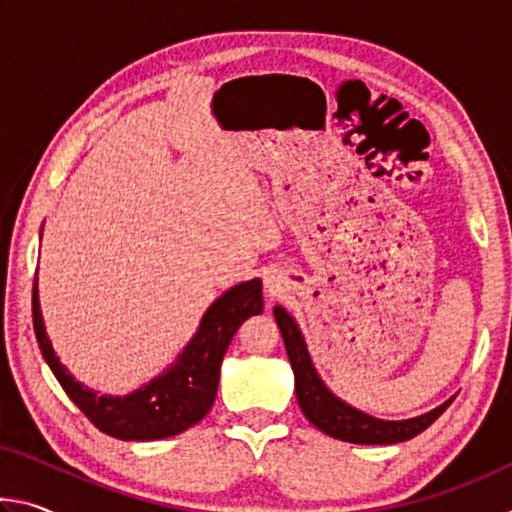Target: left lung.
<instances>
[{"mask_svg": "<svg viewBox=\"0 0 512 512\" xmlns=\"http://www.w3.org/2000/svg\"><path fill=\"white\" fill-rule=\"evenodd\" d=\"M277 325H280L284 345H287V354L296 375V397L305 418L314 424L327 436L336 440H345V443H357V445H393L404 443L418 436L429 424L436 422L440 415L454 400H447L440 404L438 409H433L418 418L411 420H379L372 415L363 413L354 406L345 404L339 400L329 388L323 384V379L318 377V372L311 363V357L307 352L305 339H302L300 329L287 311L282 307L273 309Z\"/></svg>", "mask_w": 512, "mask_h": 512, "instance_id": "8db88e82", "label": "left lung"}]
</instances>
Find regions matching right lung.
Segmentation results:
<instances>
[{
  "instance_id": "1",
  "label": "right lung",
  "mask_w": 512,
  "mask_h": 512,
  "mask_svg": "<svg viewBox=\"0 0 512 512\" xmlns=\"http://www.w3.org/2000/svg\"><path fill=\"white\" fill-rule=\"evenodd\" d=\"M262 309V282L255 277L250 282L237 284L205 311L194 339L167 372L131 395L110 397L81 386L58 361L45 332V320H42L38 273L33 282V329H36L42 357L69 400L85 413V418L99 431L119 440H160L178 436L203 420L214 404L221 361L232 336L250 316L262 314Z\"/></svg>"
}]
</instances>
